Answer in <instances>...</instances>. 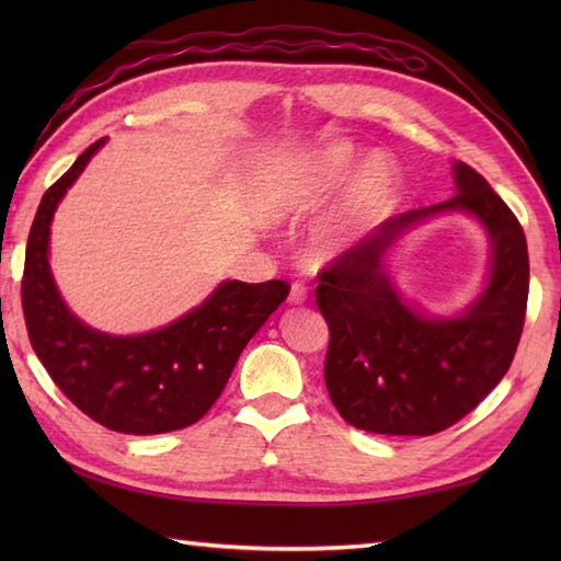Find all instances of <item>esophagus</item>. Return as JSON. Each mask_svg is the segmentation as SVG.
<instances>
[{"label": "esophagus", "mask_w": 561, "mask_h": 561, "mask_svg": "<svg viewBox=\"0 0 561 561\" xmlns=\"http://www.w3.org/2000/svg\"><path fill=\"white\" fill-rule=\"evenodd\" d=\"M308 301V289L304 284H291V291H289V304L291 306H301Z\"/></svg>", "instance_id": "34e87169"}]
</instances>
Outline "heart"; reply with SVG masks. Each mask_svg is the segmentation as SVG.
<instances>
[{"mask_svg":"<svg viewBox=\"0 0 561 561\" xmlns=\"http://www.w3.org/2000/svg\"><path fill=\"white\" fill-rule=\"evenodd\" d=\"M354 163L356 151L337 141V145L277 165L267 178L270 219L277 224H299L313 217L335 195V190L347 181ZM396 181V163L386 153H371L364 159L342 202L318 226L311 243H308L311 260L328 262L359 241L374 214L386 205Z\"/></svg>","mask_w":561,"mask_h":561,"instance_id":"b5f03b06","label":"heart"}]
</instances>
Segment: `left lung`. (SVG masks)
<instances>
[{
  "instance_id": "left-lung-1",
  "label": "left lung",
  "mask_w": 561,
  "mask_h": 561,
  "mask_svg": "<svg viewBox=\"0 0 561 561\" xmlns=\"http://www.w3.org/2000/svg\"><path fill=\"white\" fill-rule=\"evenodd\" d=\"M456 195L398 214L320 272L330 328L325 386L344 422L388 436H432L462 420L508 371L528 304V245L514 211L468 163H453ZM470 213L491 238L485 289L465 312L432 317L399 294L387 253L414 225Z\"/></svg>"
}]
</instances>
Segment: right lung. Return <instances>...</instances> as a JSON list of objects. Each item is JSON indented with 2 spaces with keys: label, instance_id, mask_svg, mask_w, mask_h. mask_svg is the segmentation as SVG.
<instances>
[{
  "label": "right lung",
  "instance_id": "obj_1",
  "mask_svg": "<svg viewBox=\"0 0 561 561\" xmlns=\"http://www.w3.org/2000/svg\"><path fill=\"white\" fill-rule=\"evenodd\" d=\"M103 145L105 137L83 151L41 199L23 265V318L55 386L93 422L135 436L175 432L209 412L245 344L287 299L289 287L282 279H226L193 311L141 335H111L83 323L53 277L50 224Z\"/></svg>",
  "mask_w": 561,
  "mask_h": 561
}]
</instances>
